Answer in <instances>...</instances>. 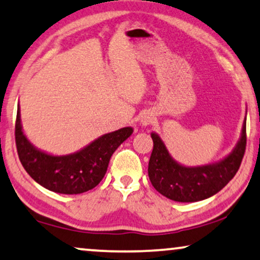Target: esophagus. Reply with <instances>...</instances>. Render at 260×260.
<instances>
[{
    "label": "esophagus",
    "mask_w": 260,
    "mask_h": 260,
    "mask_svg": "<svg viewBox=\"0 0 260 260\" xmlns=\"http://www.w3.org/2000/svg\"><path fill=\"white\" fill-rule=\"evenodd\" d=\"M154 120H155V118H154V115L152 114V113H145V114L141 116L140 123H141V126L146 127V126L151 125V123L154 121Z\"/></svg>",
    "instance_id": "obj_1"
}]
</instances>
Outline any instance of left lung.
Masks as SVG:
<instances>
[{
  "label": "left lung",
  "mask_w": 260,
  "mask_h": 260,
  "mask_svg": "<svg viewBox=\"0 0 260 260\" xmlns=\"http://www.w3.org/2000/svg\"><path fill=\"white\" fill-rule=\"evenodd\" d=\"M153 151L148 162V177L153 187L166 198L179 203H194L214 196L238 172L246 147V116L235 148L217 162L184 166L175 161L165 142L152 132Z\"/></svg>",
  "instance_id": "8db88e82"
}]
</instances>
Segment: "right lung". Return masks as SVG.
<instances>
[{
    "label": "right lung",
    "mask_w": 260,
    "mask_h": 260,
    "mask_svg": "<svg viewBox=\"0 0 260 260\" xmlns=\"http://www.w3.org/2000/svg\"><path fill=\"white\" fill-rule=\"evenodd\" d=\"M132 133V127H123L101 135L78 152L54 155L28 140L22 128L20 105L17 107L15 141L22 166L38 184L62 194H80L98 186L107 172L113 153Z\"/></svg>",
    "instance_id": "add662e5"
}]
</instances>
